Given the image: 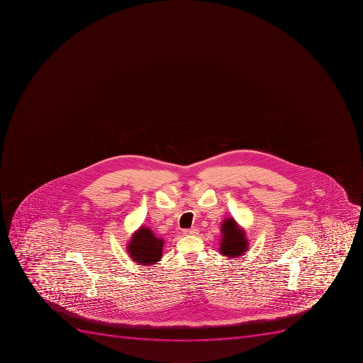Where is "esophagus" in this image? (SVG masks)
I'll use <instances>...</instances> for the list:
<instances>
[{
  "label": "esophagus",
  "instance_id": "obj_1",
  "mask_svg": "<svg viewBox=\"0 0 363 363\" xmlns=\"http://www.w3.org/2000/svg\"><path fill=\"white\" fill-rule=\"evenodd\" d=\"M184 235H196L199 233V230L196 229H186L183 231Z\"/></svg>",
  "mask_w": 363,
  "mask_h": 363
}]
</instances>
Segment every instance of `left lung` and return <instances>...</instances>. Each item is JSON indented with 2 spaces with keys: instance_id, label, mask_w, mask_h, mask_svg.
<instances>
[{
  "instance_id": "1",
  "label": "left lung",
  "mask_w": 363,
  "mask_h": 363,
  "mask_svg": "<svg viewBox=\"0 0 363 363\" xmlns=\"http://www.w3.org/2000/svg\"><path fill=\"white\" fill-rule=\"evenodd\" d=\"M220 232H222V237H220V252L222 255L235 259L248 250V240L244 230L241 229L231 217L223 220Z\"/></svg>"
}]
</instances>
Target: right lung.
<instances>
[{
  "label": "right lung",
  "mask_w": 363,
  "mask_h": 363,
  "mask_svg": "<svg viewBox=\"0 0 363 363\" xmlns=\"http://www.w3.org/2000/svg\"><path fill=\"white\" fill-rule=\"evenodd\" d=\"M163 245L164 240L162 238L146 226H140L132 235L126 248L132 261L139 265H152L162 259Z\"/></svg>",
  "instance_id": "obj_1"
}]
</instances>
